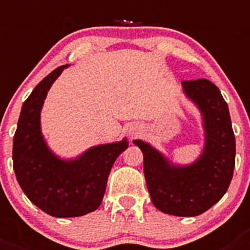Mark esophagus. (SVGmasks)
I'll return each instance as SVG.
<instances>
[{"label":"esophagus","mask_w":250,"mask_h":250,"mask_svg":"<svg viewBox=\"0 0 250 250\" xmlns=\"http://www.w3.org/2000/svg\"><path fill=\"white\" fill-rule=\"evenodd\" d=\"M129 135H132V136H135V135H136V132H133V131H131V132H129Z\"/></svg>","instance_id":"esophagus-1"}]
</instances>
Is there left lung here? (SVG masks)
<instances>
[{
	"instance_id": "obj_1",
	"label": "left lung",
	"mask_w": 250,
	"mask_h": 250,
	"mask_svg": "<svg viewBox=\"0 0 250 250\" xmlns=\"http://www.w3.org/2000/svg\"><path fill=\"white\" fill-rule=\"evenodd\" d=\"M182 84L204 118L206 141L201 157L189 166H174L144 141L133 143L144 154V175L153 205L170 215L196 217L229 189L236 144L229 106L218 86L208 79L183 80Z\"/></svg>"
}]
</instances>
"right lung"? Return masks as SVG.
<instances>
[{"instance_id":"1","label":"right lung","mask_w":250,"mask_h":250,"mask_svg":"<svg viewBox=\"0 0 250 250\" xmlns=\"http://www.w3.org/2000/svg\"><path fill=\"white\" fill-rule=\"evenodd\" d=\"M68 64L50 72L21 106L13 141V166L25 196L49 215L80 217L101 205L114 162L128 143L93 146L72 161L53 154L40 131V111L49 88Z\"/></svg>"}]
</instances>
